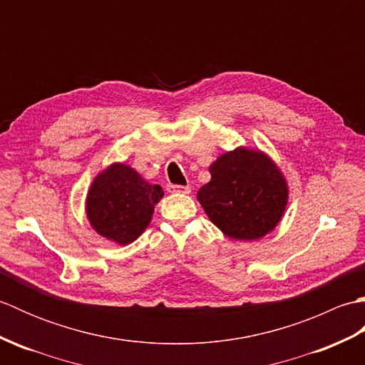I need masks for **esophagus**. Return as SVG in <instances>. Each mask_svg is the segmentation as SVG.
Masks as SVG:
<instances>
[{
  "label": "esophagus",
  "instance_id": "obj_1",
  "mask_svg": "<svg viewBox=\"0 0 365 365\" xmlns=\"http://www.w3.org/2000/svg\"><path fill=\"white\" fill-rule=\"evenodd\" d=\"M169 192H178V195H188L191 191L190 187H183V185H168Z\"/></svg>",
  "mask_w": 365,
  "mask_h": 365
}]
</instances>
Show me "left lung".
Returning <instances> with one entry per match:
<instances>
[{"mask_svg": "<svg viewBox=\"0 0 365 365\" xmlns=\"http://www.w3.org/2000/svg\"><path fill=\"white\" fill-rule=\"evenodd\" d=\"M208 170L212 180L197 191V200L224 235L250 242L281 222L289 183L265 152L237 147L216 158Z\"/></svg>", "mask_w": 365, "mask_h": 365, "instance_id": "obj_1", "label": "left lung"}]
</instances>
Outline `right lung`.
I'll return each instance as SVG.
<instances>
[{"label":"right lung","mask_w":365,"mask_h":365,"mask_svg":"<svg viewBox=\"0 0 365 365\" xmlns=\"http://www.w3.org/2000/svg\"><path fill=\"white\" fill-rule=\"evenodd\" d=\"M163 196L160 185L145 182L128 165L113 163L91 183L86 216L100 237L125 246L149 226L155 205Z\"/></svg>","instance_id":"1"}]
</instances>
